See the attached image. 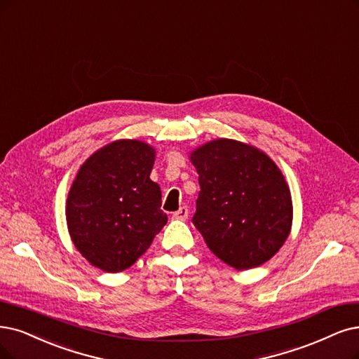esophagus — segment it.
I'll return each instance as SVG.
<instances>
[{"mask_svg":"<svg viewBox=\"0 0 359 359\" xmlns=\"http://www.w3.org/2000/svg\"><path fill=\"white\" fill-rule=\"evenodd\" d=\"M188 215H189V210L188 207H180L176 213H172V217L177 219V220H187L188 219Z\"/></svg>","mask_w":359,"mask_h":359,"instance_id":"esophagus-1","label":"esophagus"}]
</instances>
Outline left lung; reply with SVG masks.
<instances>
[{
	"label": "left lung",
	"instance_id": "1",
	"mask_svg": "<svg viewBox=\"0 0 359 359\" xmlns=\"http://www.w3.org/2000/svg\"><path fill=\"white\" fill-rule=\"evenodd\" d=\"M189 159L201 188L192 222L208 248L236 271L272 259L293 223L281 170L256 146L232 139L207 142Z\"/></svg>",
	"mask_w": 359,
	"mask_h": 359
}]
</instances>
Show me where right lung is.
Listing matches in <instances>:
<instances>
[{"mask_svg":"<svg viewBox=\"0 0 359 359\" xmlns=\"http://www.w3.org/2000/svg\"><path fill=\"white\" fill-rule=\"evenodd\" d=\"M155 149L136 139L90 155L66 200V223L81 256L103 272L130 268L167 223L161 189L151 180Z\"/></svg>","mask_w":359,"mask_h":359,"instance_id":"right-lung-1","label":"right lung"}]
</instances>
